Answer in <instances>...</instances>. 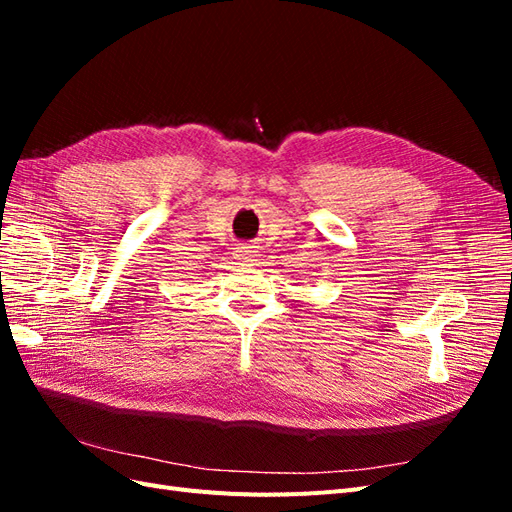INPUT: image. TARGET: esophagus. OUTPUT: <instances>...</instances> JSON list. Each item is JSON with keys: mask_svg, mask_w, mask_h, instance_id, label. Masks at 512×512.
<instances>
[{"mask_svg": "<svg viewBox=\"0 0 512 512\" xmlns=\"http://www.w3.org/2000/svg\"><path fill=\"white\" fill-rule=\"evenodd\" d=\"M258 245H250V243H243L237 247L235 258L241 262V265H254V260L258 258Z\"/></svg>", "mask_w": 512, "mask_h": 512, "instance_id": "obj_1", "label": "esophagus"}]
</instances>
